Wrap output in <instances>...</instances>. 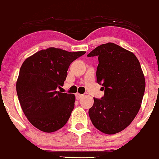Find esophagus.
Instances as JSON below:
<instances>
[{"instance_id": "esophagus-1", "label": "esophagus", "mask_w": 159, "mask_h": 159, "mask_svg": "<svg viewBox=\"0 0 159 159\" xmlns=\"http://www.w3.org/2000/svg\"><path fill=\"white\" fill-rule=\"evenodd\" d=\"M82 97H83V95L80 94V93H77V94H76V98H77V100H80V98H82Z\"/></svg>"}]
</instances>
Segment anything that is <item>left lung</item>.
Instances as JSON below:
<instances>
[{
	"label": "left lung",
	"instance_id": "left-lung-1",
	"mask_svg": "<svg viewBox=\"0 0 159 159\" xmlns=\"http://www.w3.org/2000/svg\"><path fill=\"white\" fill-rule=\"evenodd\" d=\"M87 56L98 57L97 82L104 90L101 99L94 98L88 112L90 120L103 133H118L140 108L145 80L140 62L133 53L112 43L99 45Z\"/></svg>",
	"mask_w": 159,
	"mask_h": 159
}]
</instances>
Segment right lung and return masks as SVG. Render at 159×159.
Instances as JSON below:
<instances>
[{
	"mask_svg": "<svg viewBox=\"0 0 159 159\" xmlns=\"http://www.w3.org/2000/svg\"><path fill=\"white\" fill-rule=\"evenodd\" d=\"M85 51L69 52L49 48L27 58L16 82L18 98L30 122L45 132L64 127L75 107L74 94L60 93L69 66Z\"/></svg>",
	"mask_w": 159,
	"mask_h": 159,
	"instance_id": "1",
	"label": "right lung"
}]
</instances>
